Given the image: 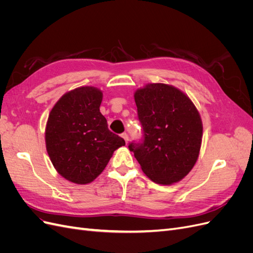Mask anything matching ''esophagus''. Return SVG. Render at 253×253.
<instances>
[{"label":"esophagus","mask_w":253,"mask_h":253,"mask_svg":"<svg viewBox=\"0 0 253 253\" xmlns=\"http://www.w3.org/2000/svg\"><path fill=\"white\" fill-rule=\"evenodd\" d=\"M121 136H122V138H124L126 140V142L127 143V141H128V135L126 133H122Z\"/></svg>","instance_id":"obj_1"}]
</instances>
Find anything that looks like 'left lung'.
Masks as SVG:
<instances>
[{
    "label": "left lung",
    "mask_w": 253,
    "mask_h": 253,
    "mask_svg": "<svg viewBox=\"0 0 253 253\" xmlns=\"http://www.w3.org/2000/svg\"><path fill=\"white\" fill-rule=\"evenodd\" d=\"M142 138L128 144L144 174L160 185L182 179L200 154L203 125L195 105L174 86L152 83L136 90Z\"/></svg>",
    "instance_id": "8db88e82"
}]
</instances>
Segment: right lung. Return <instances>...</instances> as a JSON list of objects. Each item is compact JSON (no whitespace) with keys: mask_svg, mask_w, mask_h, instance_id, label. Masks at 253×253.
I'll list each match as a JSON object with an SVG mask.
<instances>
[{"mask_svg":"<svg viewBox=\"0 0 253 253\" xmlns=\"http://www.w3.org/2000/svg\"><path fill=\"white\" fill-rule=\"evenodd\" d=\"M102 93L82 86L60 98L49 113L45 141L53 167L78 185L93 181L110 162L115 150L126 144L111 132L100 113Z\"/></svg>","mask_w":253,"mask_h":253,"instance_id":"1","label":"right lung"}]
</instances>
